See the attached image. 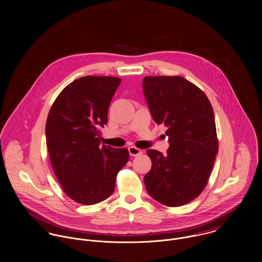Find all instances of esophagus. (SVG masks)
Segmentation results:
<instances>
[{
    "mask_svg": "<svg viewBox=\"0 0 262 262\" xmlns=\"http://www.w3.org/2000/svg\"><path fill=\"white\" fill-rule=\"evenodd\" d=\"M128 151H129V154H130L131 156H138V155L142 154V150L139 149V148H136V147H134V146H130V147L128 148Z\"/></svg>",
    "mask_w": 262,
    "mask_h": 262,
    "instance_id": "esophagus-1",
    "label": "esophagus"
}]
</instances>
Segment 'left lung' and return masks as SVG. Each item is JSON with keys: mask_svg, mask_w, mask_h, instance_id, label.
I'll return each mask as SVG.
<instances>
[{"mask_svg": "<svg viewBox=\"0 0 262 262\" xmlns=\"http://www.w3.org/2000/svg\"><path fill=\"white\" fill-rule=\"evenodd\" d=\"M142 85L151 116L167 127L169 142L166 155L147 150L152 166L145 187L164 206L186 205L207 186L219 149L213 107L182 76H146Z\"/></svg>", "mask_w": 262, "mask_h": 262, "instance_id": "obj_1", "label": "left lung"}]
</instances>
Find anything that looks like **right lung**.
I'll list each match as a JSON object with an SVG mask.
<instances>
[{
    "label": "right lung",
    "mask_w": 262,
    "mask_h": 262,
    "mask_svg": "<svg viewBox=\"0 0 262 262\" xmlns=\"http://www.w3.org/2000/svg\"><path fill=\"white\" fill-rule=\"evenodd\" d=\"M121 78L86 75L67 85L46 120V146L63 191L76 203L95 205L115 189L119 170L127 163L126 148L101 144L100 128Z\"/></svg>",
    "instance_id": "1"
}]
</instances>
